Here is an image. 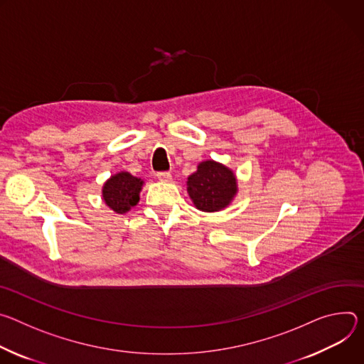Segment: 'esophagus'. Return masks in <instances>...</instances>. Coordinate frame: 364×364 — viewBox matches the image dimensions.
<instances>
[{"instance_id": "esophagus-1", "label": "esophagus", "mask_w": 364, "mask_h": 364, "mask_svg": "<svg viewBox=\"0 0 364 364\" xmlns=\"http://www.w3.org/2000/svg\"><path fill=\"white\" fill-rule=\"evenodd\" d=\"M156 176L161 182H171L172 181V175L169 172H157Z\"/></svg>"}]
</instances>
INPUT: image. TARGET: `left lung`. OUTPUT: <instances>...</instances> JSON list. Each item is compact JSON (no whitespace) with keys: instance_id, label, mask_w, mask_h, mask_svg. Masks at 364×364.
Masks as SVG:
<instances>
[{"instance_id":"left-lung-1","label":"left lung","mask_w":364,"mask_h":364,"mask_svg":"<svg viewBox=\"0 0 364 364\" xmlns=\"http://www.w3.org/2000/svg\"><path fill=\"white\" fill-rule=\"evenodd\" d=\"M237 192L234 173L217 161L199 164L188 178V193L198 210L214 213L225 208Z\"/></svg>"}]
</instances>
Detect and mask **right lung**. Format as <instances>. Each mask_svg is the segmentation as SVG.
I'll use <instances>...</instances> for the list:
<instances>
[{
	"instance_id": "right-lung-1",
	"label": "right lung",
	"mask_w": 364,
	"mask_h": 364,
	"mask_svg": "<svg viewBox=\"0 0 364 364\" xmlns=\"http://www.w3.org/2000/svg\"><path fill=\"white\" fill-rule=\"evenodd\" d=\"M141 185V179L127 172H121L105 182L102 188V198L105 204L117 214H124L139 203Z\"/></svg>"
}]
</instances>
